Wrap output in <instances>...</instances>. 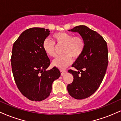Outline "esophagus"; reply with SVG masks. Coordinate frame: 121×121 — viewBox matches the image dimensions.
Here are the masks:
<instances>
[{
	"instance_id": "1",
	"label": "esophagus",
	"mask_w": 121,
	"mask_h": 121,
	"mask_svg": "<svg viewBox=\"0 0 121 121\" xmlns=\"http://www.w3.org/2000/svg\"><path fill=\"white\" fill-rule=\"evenodd\" d=\"M60 72H61V76H63V75H64L65 73H66V70H60Z\"/></svg>"
}]
</instances>
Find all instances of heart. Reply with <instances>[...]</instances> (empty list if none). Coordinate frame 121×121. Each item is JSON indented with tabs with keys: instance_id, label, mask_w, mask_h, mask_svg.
I'll return each instance as SVG.
<instances>
[{
	"instance_id": "heart-1",
	"label": "heart",
	"mask_w": 121,
	"mask_h": 121,
	"mask_svg": "<svg viewBox=\"0 0 121 121\" xmlns=\"http://www.w3.org/2000/svg\"><path fill=\"white\" fill-rule=\"evenodd\" d=\"M53 41L48 39L44 41L43 48L44 52L48 56H55V43L57 45H63L61 56L56 57L53 61L54 66L60 69H63L68 66L72 62V59H77L82 53L85 48L84 40L81 36H73L72 34L65 32L56 33L53 35Z\"/></svg>"
}]
</instances>
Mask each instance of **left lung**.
<instances>
[{"label":"left lung","instance_id":"left-lung-1","mask_svg":"<svg viewBox=\"0 0 121 121\" xmlns=\"http://www.w3.org/2000/svg\"><path fill=\"white\" fill-rule=\"evenodd\" d=\"M69 30L78 32L85 43L82 55L72 65L76 70H68L74 78L67 86L70 96L82 99L95 93L103 80L108 65V45L100 35L85 26Z\"/></svg>","mask_w":121,"mask_h":121}]
</instances>
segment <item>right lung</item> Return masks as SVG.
<instances>
[{"label":"right lung","instance_id":"obj_1","mask_svg":"<svg viewBox=\"0 0 121 121\" xmlns=\"http://www.w3.org/2000/svg\"><path fill=\"white\" fill-rule=\"evenodd\" d=\"M50 30L32 28L24 30L13 45L11 59L12 73L17 88L31 101L49 97L53 82L60 76L59 69L47 70L51 62L43 48Z\"/></svg>","mask_w":121,"mask_h":121}]
</instances>
